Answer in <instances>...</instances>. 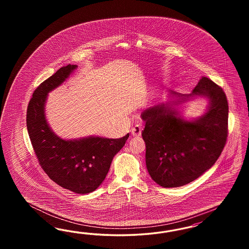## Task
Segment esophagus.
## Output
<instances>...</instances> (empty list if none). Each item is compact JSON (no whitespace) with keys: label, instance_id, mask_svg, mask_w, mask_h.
Segmentation results:
<instances>
[{"label":"esophagus","instance_id":"obj_1","mask_svg":"<svg viewBox=\"0 0 249 249\" xmlns=\"http://www.w3.org/2000/svg\"><path fill=\"white\" fill-rule=\"evenodd\" d=\"M142 128L141 126L137 125L134 128H131V135L133 136L134 138H139L142 135Z\"/></svg>","mask_w":249,"mask_h":249}]
</instances>
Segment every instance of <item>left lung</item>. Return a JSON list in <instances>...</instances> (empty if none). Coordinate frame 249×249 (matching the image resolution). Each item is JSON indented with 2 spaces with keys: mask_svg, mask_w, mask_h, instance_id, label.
I'll return each mask as SVG.
<instances>
[{
  "mask_svg": "<svg viewBox=\"0 0 249 249\" xmlns=\"http://www.w3.org/2000/svg\"><path fill=\"white\" fill-rule=\"evenodd\" d=\"M199 96L209 101L205 113L185 120L181 106ZM142 119L146 167L151 179L164 188L180 187L199 178L215 163L226 145V94L205 76L191 94L172 91L167 101L145 109Z\"/></svg>",
  "mask_w": 249,
  "mask_h": 249,
  "instance_id": "8db88e82",
  "label": "left lung"
}]
</instances>
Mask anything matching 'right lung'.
<instances>
[{
  "label": "right lung",
  "mask_w": 249,
  "mask_h": 249,
  "mask_svg": "<svg viewBox=\"0 0 249 249\" xmlns=\"http://www.w3.org/2000/svg\"><path fill=\"white\" fill-rule=\"evenodd\" d=\"M76 68V65L61 68L35 90L27 107L26 126L45 174L61 187L86 195L105 180L114 156L126 143L128 133L121 139L89 136L65 140L53 132L45 116L48 93L64 83Z\"/></svg>",
  "instance_id": "obj_1"
}]
</instances>
